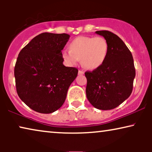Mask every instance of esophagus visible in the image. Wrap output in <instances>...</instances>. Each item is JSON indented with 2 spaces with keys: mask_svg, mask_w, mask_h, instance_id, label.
Listing matches in <instances>:
<instances>
[{
  "mask_svg": "<svg viewBox=\"0 0 152 152\" xmlns=\"http://www.w3.org/2000/svg\"><path fill=\"white\" fill-rule=\"evenodd\" d=\"M84 73V71H82V70H79V71H78L79 75H83Z\"/></svg>",
  "mask_w": 152,
  "mask_h": 152,
  "instance_id": "34e87169",
  "label": "esophagus"
}]
</instances>
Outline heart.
<instances>
[{
    "instance_id": "heart-1",
    "label": "heart",
    "mask_w": 152,
    "mask_h": 152,
    "mask_svg": "<svg viewBox=\"0 0 152 152\" xmlns=\"http://www.w3.org/2000/svg\"><path fill=\"white\" fill-rule=\"evenodd\" d=\"M70 49L62 53V57L68 65H75L81 59L83 67L95 70L100 67L107 59L109 44L102 37H78L71 41Z\"/></svg>"
}]
</instances>
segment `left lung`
I'll return each instance as SVG.
<instances>
[{"label":"left lung","instance_id":"obj_1","mask_svg":"<svg viewBox=\"0 0 152 152\" xmlns=\"http://www.w3.org/2000/svg\"><path fill=\"white\" fill-rule=\"evenodd\" d=\"M107 41L105 61L92 72L86 71L88 100L100 110L115 109L130 96L136 76L132 53L123 41L109 31H96Z\"/></svg>","mask_w":152,"mask_h":152}]
</instances>
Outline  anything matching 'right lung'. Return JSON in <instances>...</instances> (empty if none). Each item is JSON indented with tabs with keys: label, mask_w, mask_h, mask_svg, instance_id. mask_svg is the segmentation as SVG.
Masks as SVG:
<instances>
[{
	"label": "right lung",
	"mask_w": 152,
	"mask_h": 152,
	"mask_svg": "<svg viewBox=\"0 0 152 152\" xmlns=\"http://www.w3.org/2000/svg\"><path fill=\"white\" fill-rule=\"evenodd\" d=\"M68 34L44 32L33 38L18 54L14 67L18 97L34 111L51 113L63 105L78 70L63 64L62 50Z\"/></svg>",
	"instance_id": "obj_1"
}]
</instances>
